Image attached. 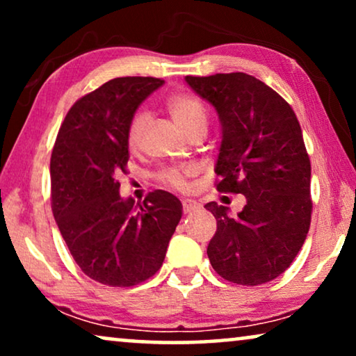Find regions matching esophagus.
Segmentation results:
<instances>
[{
  "mask_svg": "<svg viewBox=\"0 0 356 356\" xmlns=\"http://www.w3.org/2000/svg\"><path fill=\"white\" fill-rule=\"evenodd\" d=\"M181 204H183V212L184 213H193V212H196V211H199V209H201V204L193 201V199H183Z\"/></svg>",
  "mask_w": 356,
  "mask_h": 356,
  "instance_id": "1",
  "label": "esophagus"
}]
</instances>
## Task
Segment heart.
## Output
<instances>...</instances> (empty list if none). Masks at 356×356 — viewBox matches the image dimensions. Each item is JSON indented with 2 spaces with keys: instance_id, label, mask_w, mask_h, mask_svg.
Listing matches in <instances>:
<instances>
[{
  "instance_id": "heart-1",
  "label": "heart",
  "mask_w": 356,
  "mask_h": 356,
  "mask_svg": "<svg viewBox=\"0 0 356 356\" xmlns=\"http://www.w3.org/2000/svg\"><path fill=\"white\" fill-rule=\"evenodd\" d=\"M167 108L175 123L179 126V129L184 134L193 133V131L199 128H207L206 108H204V105L196 97L186 94H177L170 97L167 102ZM145 126H147V116L144 113H138L131 121L128 131V143L131 149H136L139 145L144 136ZM188 177L189 172H181V170L173 168L162 173V181L177 189H186Z\"/></svg>"
}]
</instances>
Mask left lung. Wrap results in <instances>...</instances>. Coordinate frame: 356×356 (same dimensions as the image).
I'll return each mask as SVG.
<instances>
[{
	"mask_svg": "<svg viewBox=\"0 0 356 356\" xmlns=\"http://www.w3.org/2000/svg\"><path fill=\"white\" fill-rule=\"evenodd\" d=\"M184 81L220 121L217 189L246 197L235 217L206 204L217 220L209 261L233 284L274 280L293 262L311 223V163L298 120L275 90L245 72Z\"/></svg>",
	"mask_w": 356,
	"mask_h": 356,
	"instance_id": "left-lung-1",
	"label": "left lung"
}]
</instances>
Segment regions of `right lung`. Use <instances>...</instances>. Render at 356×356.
Wrapping results in <instances>:
<instances>
[{
    "label": "right lung",
    "mask_w": 356,
    "mask_h": 356,
    "mask_svg": "<svg viewBox=\"0 0 356 356\" xmlns=\"http://www.w3.org/2000/svg\"><path fill=\"white\" fill-rule=\"evenodd\" d=\"M157 77H116L76 102L51 152V209L63 240L92 280L133 286L163 264L183 206L167 191L136 204L120 196L128 131L139 105L162 87Z\"/></svg>",
    "instance_id": "right-lung-1"
}]
</instances>
